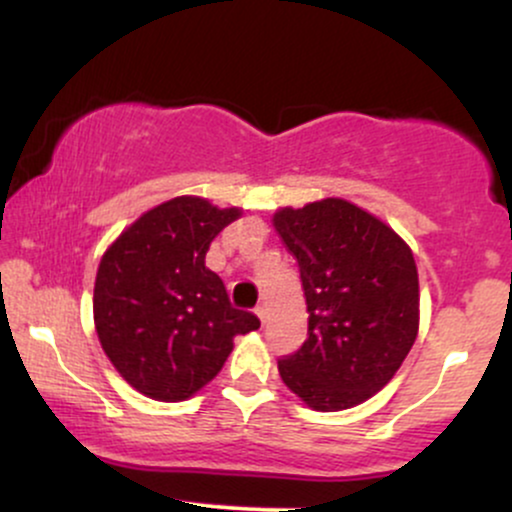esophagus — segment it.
<instances>
[{
	"mask_svg": "<svg viewBox=\"0 0 512 512\" xmlns=\"http://www.w3.org/2000/svg\"><path fill=\"white\" fill-rule=\"evenodd\" d=\"M255 315L260 317V322L267 320V305H257V308H255Z\"/></svg>",
	"mask_w": 512,
	"mask_h": 512,
	"instance_id": "esophagus-1",
	"label": "esophagus"
}]
</instances>
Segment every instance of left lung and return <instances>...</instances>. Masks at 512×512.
<instances>
[{"label":"left lung","instance_id":"1","mask_svg":"<svg viewBox=\"0 0 512 512\" xmlns=\"http://www.w3.org/2000/svg\"><path fill=\"white\" fill-rule=\"evenodd\" d=\"M272 223L296 257L308 339L279 375L315 411H342L390 383L419 334V272L402 238L339 197L276 209Z\"/></svg>","mask_w":512,"mask_h":512}]
</instances>
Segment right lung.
I'll return each mask as SVG.
<instances>
[{"label":"right lung","mask_w":512,"mask_h":512,"mask_svg":"<svg viewBox=\"0 0 512 512\" xmlns=\"http://www.w3.org/2000/svg\"><path fill=\"white\" fill-rule=\"evenodd\" d=\"M243 209L182 195L144 211L103 252L93 286L98 342L142 395L182 402L219 375L233 337L260 327L233 308L207 250Z\"/></svg>","instance_id":"add662e5"}]
</instances>
